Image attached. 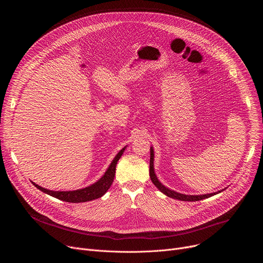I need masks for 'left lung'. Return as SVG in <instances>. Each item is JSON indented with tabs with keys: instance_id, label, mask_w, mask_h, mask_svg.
<instances>
[{
	"instance_id": "1",
	"label": "left lung",
	"mask_w": 263,
	"mask_h": 263,
	"mask_svg": "<svg viewBox=\"0 0 263 263\" xmlns=\"http://www.w3.org/2000/svg\"><path fill=\"white\" fill-rule=\"evenodd\" d=\"M154 151L153 148L151 147V158H149V177H151V180L152 182L154 183V185L157 187V189L163 193L164 195H166L167 197L170 198H173V199H176V200H181V201H191V202H195V201H200V200H203V199H207L209 197H212L218 193H213V194H208V195H201V196H187V195H182V194H178L174 191H171L168 189H166L165 186H163L157 179L155 173H154Z\"/></svg>"
}]
</instances>
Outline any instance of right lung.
Returning <instances> with one entry per match:
<instances>
[{
  "instance_id": "add662e5",
  "label": "right lung",
  "mask_w": 263,
  "mask_h": 263,
  "mask_svg": "<svg viewBox=\"0 0 263 263\" xmlns=\"http://www.w3.org/2000/svg\"><path fill=\"white\" fill-rule=\"evenodd\" d=\"M124 151H125V147L122 148L119 152V154L116 156L114 161L111 162L110 166L106 171L105 175L98 182H96L95 184H92L88 187H85V189L73 191V192H53V191L46 190V189H44V187H41L40 185H37L33 182L32 183L34 186H36L37 189L44 192L45 194H48V195H50L56 199H59L61 201H64V202L83 203V202L96 200L98 198H101L103 195H105V193L109 190V187L111 186L112 182H114L117 163H118L119 159L121 158V156L123 155Z\"/></svg>"
}]
</instances>
